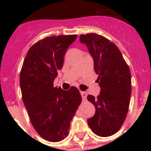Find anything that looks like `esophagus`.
<instances>
[{
    "label": "esophagus",
    "mask_w": 151,
    "mask_h": 151,
    "mask_svg": "<svg viewBox=\"0 0 151 151\" xmlns=\"http://www.w3.org/2000/svg\"><path fill=\"white\" fill-rule=\"evenodd\" d=\"M80 94H81V95H82V100H86V98H87V93L85 91H80Z\"/></svg>",
    "instance_id": "obj_1"
}]
</instances>
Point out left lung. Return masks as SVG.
<instances>
[{"label":"left lung","instance_id":"obj_1","mask_svg":"<svg viewBox=\"0 0 151 151\" xmlns=\"http://www.w3.org/2000/svg\"><path fill=\"white\" fill-rule=\"evenodd\" d=\"M80 41L88 47L94 60L101 87L97 97L88 95L95 106V114L88 119L92 132L101 137L116 133L123 124L130 101L132 80L128 64L114 43L96 33L81 35Z\"/></svg>","mask_w":151,"mask_h":151}]
</instances>
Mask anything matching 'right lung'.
Masks as SVG:
<instances>
[{"label": "right lung", "mask_w": 151, "mask_h": 151, "mask_svg": "<svg viewBox=\"0 0 151 151\" xmlns=\"http://www.w3.org/2000/svg\"><path fill=\"white\" fill-rule=\"evenodd\" d=\"M76 35L47 37L31 47L20 72L24 105L33 127L41 138L60 141L69 134L70 122L82 102L79 91L54 87L57 71Z\"/></svg>", "instance_id": "1"}]
</instances>
